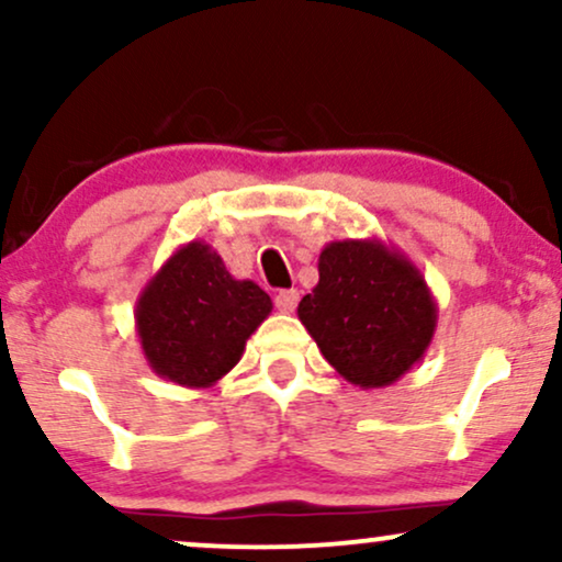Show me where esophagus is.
Masks as SVG:
<instances>
[{"label": "esophagus", "mask_w": 562, "mask_h": 562, "mask_svg": "<svg viewBox=\"0 0 562 562\" xmlns=\"http://www.w3.org/2000/svg\"><path fill=\"white\" fill-rule=\"evenodd\" d=\"M274 306L280 308L282 314L295 312V306H299V290H280V293L274 295Z\"/></svg>", "instance_id": "obj_1"}]
</instances>
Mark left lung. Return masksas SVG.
<instances>
[{
    "label": "left lung",
    "instance_id": "obj_1",
    "mask_svg": "<svg viewBox=\"0 0 562 562\" xmlns=\"http://www.w3.org/2000/svg\"><path fill=\"white\" fill-rule=\"evenodd\" d=\"M319 282L299 319L322 357L359 389H385L409 372L434 340L438 306L428 282L398 248L333 240L319 254Z\"/></svg>",
    "mask_w": 562,
    "mask_h": 562
}]
</instances>
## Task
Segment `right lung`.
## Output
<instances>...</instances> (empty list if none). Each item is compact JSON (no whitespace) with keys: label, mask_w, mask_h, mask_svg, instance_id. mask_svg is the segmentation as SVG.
<instances>
[{"label":"right lung","mask_w":562,"mask_h":562,"mask_svg":"<svg viewBox=\"0 0 562 562\" xmlns=\"http://www.w3.org/2000/svg\"><path fill=\"white\" fill-rule=\"evenodd\" d=\"M269 314L272 299L254 280H235L209 243L190 240L142 288L134 327L158 378L211 389Z\"/></svg>","instance_id":"obj_1"}]
</instances>
